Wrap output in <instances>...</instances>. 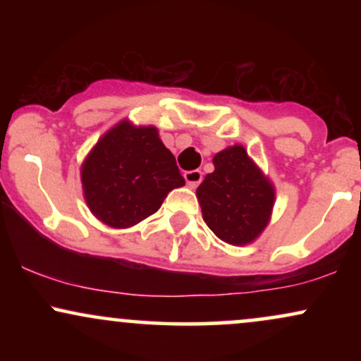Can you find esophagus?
<instances>
[{
	"label": "esophagus",
	"instance_id": "34e87169",
	"mask_svg": "<svg viewBox=\"0 0 361 361\" xmlns=\"http://www.w3.org/2000/svg\"><path fill=\"white\" fill-rule=\"evenodd\" d=\"M202 178H204V175H202L200 169H192V171L185 173V181L190 188H197V186L200 185Z\"/></svg>",
	"mask_w": 361,
	"mask_h": 361
}]
</instances>
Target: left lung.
Here are the masks:
<instances>
[{
	"label": "left lung",
	"mask_w": 361,
	"mask_h": 361,
	"mask_svg": "<svg viewBox=\"0 0 361 361\" xmlns=\"http://www.w3.org/2000/svg\"><path fill=\"white\" fill-rule=\"evenodd\" d=\"M214 168L197 188L205 224L227 244L255 243L270 224L275 186L241 144L217 152Z\"/></svg>",
	"instance_id": "obj_1"
}]
</instances>
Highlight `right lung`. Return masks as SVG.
Masks as SVG:
<instances>
[{
	"mask_svg": "<svg viewBox=\"0 0 361 361\" xmlns=\"http://www.w3.org/2000/svg\"><path fill=\"white\" fill-rule=\"evenodd\" d=\"M90 212L114 229L156 214L171 190L185 185L175 156L154 126L120 120L98 139L81 164Z\"/></svg>",
	"mask_w": 361,
	"mask_h": 361,
	"instance_id": "obj_1",
	"label": "right lung"
}]
</instances>
